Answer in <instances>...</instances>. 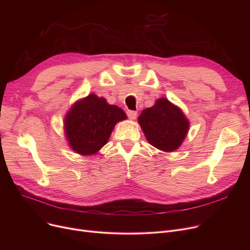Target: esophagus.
I'll return each instance as SVG.
<instances>
[{
	"label": "esophagus",
	"instance_id": "34e87169",
	"mask_svg": "<svg viewBox=\"0 0 250 250\" xmlns=\"http://www.w3.org/2000/svg\"><path fill=\"white\" fill-rule=\"evenodd\" d=\"M126 114H127V116H128V118H129V120H132V121H135V120H136V118H137L138 112H137V111H135V110H128V111L126 112Z\"/></svg>",
	"mask_w": 250,
	"mask_h": 250
}]
</instances>
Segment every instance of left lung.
I'll list each match as a JSON object with an SVG mask.
<instances>
[{
	"instance_id": "1",
	"label": "left lung",
	"mask_w": 250,
	"mask_h": 250,
	"mask_svg": "<svg viewBox=\"0 0 250 250\" xmlns=\"http://www.w3.org/2000/svg\"><path fill=\"white\" fill-rule=\"evenodd\" d=\"M138 122L149 144L167 153L182 145L189 129V121L181 108L164 97L144 109Z\"/></svg>"
}]
</instances>
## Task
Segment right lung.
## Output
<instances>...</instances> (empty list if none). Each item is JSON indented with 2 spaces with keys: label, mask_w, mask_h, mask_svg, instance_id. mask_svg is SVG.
Returning <instances> with one entry per match:
<instances>
[{
  "label": "right lung",
  "mask_w": 250,
  "mask_h": 250,
  "mask_svg": "<svg viewBox=\"0 0 250 250\" xmlns=\"http://www.w3.org/2000/svg\"><path fill=\"white\" fill-rule=\"evenodd\" d=\"M125 120L122 108L92 93L72 105L63 118V132L75 153L94 155L107 143L115 125Z\"/></svg>",
  "instance_id": "right-lung-1"
}]
</instances>
